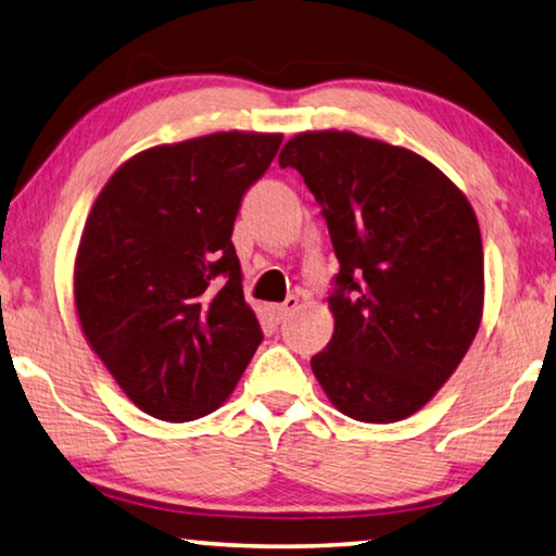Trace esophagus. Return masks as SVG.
Listing matches in <instances>:
<instances>
[{"label":"esophagus","instance_id":"obj_1","mask_svg":"<svg viewBox=\"0 0 556 556\" xmlns=\"http://www.w3.org/2000/svg\"><path fill=\"white\" fill-rule=\"evenodd\" d=\"M296 306H299V296H287V302L271 304V306H269L271 319H275V321H285L287 316L296 309Z\"/></svg>","mask_w":556,"mask_h":556}]
</instances>
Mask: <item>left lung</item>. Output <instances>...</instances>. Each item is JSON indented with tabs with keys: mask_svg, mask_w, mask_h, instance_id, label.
<instances>
[{
	"mask_svg": "<svg viewBox=\"0 0 556 556\" xmlns=\"http://www.w3.org/2000/svg\"><path fill=\"white\" fill-rule=\"evenodd\" d=\"M329 227L339 271L333 337L312 356L349 418L395 422L422 408L460 364L482 316L478 217L426 157L343 130L281 148Z\"/></svg>",
	"mask_w": 556,
	"mask_h": 556,
	"instance_id": "left-lung-1",
	"label": "left lung"
}]
</instances>
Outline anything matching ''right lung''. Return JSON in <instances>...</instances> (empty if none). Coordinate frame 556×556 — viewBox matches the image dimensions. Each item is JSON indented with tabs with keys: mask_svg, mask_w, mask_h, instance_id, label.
<instances>
[{
	"mask_svg": "<svg viewBox=\"0 0 556 556\" xmlns=\"http://www.w3.org/2000/svg\"><path fill=\"white\" fill-rule=\"evenodd\" d=\"M281 136L213 134L138 153L93 202L74 296L91 349L148 416L213 413L264 339L232 230Z\"/></svg>",
	"mask_w": 556,
	"mask_h": 556,
	"instance_id": "obj_1",
	"label": "right lung"
}]
</instances>
